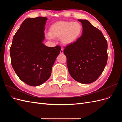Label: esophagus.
Returning <instances> with one entry per match:
<instances>
[{
    "label": "esophagus",
    "instance_id": "esophagus-1",
    "mask_svg": "<svg viewBox=\"0 0 122 122\" xmlns=\"http://www.w3.org/2000/svg\"><path fill=\"white\" fill-rule=\"evenodd\" d=\"M60 53H61V54H62V53H64V49H62V48H61V51H60Z\"/></svg>",
    "mask_w": 122,
    "mask_h": 122
}]
</instances>
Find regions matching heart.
<instances>
[{"instance_id": "heart-1", "label": "heart", "mask_w": 122, "mask_h": 122, "mask_svg": "<svg viewBox=\"0 0 122 122\" xmlns=\"http://www.w3.org/2000/svg\"><path fill=\"white\" fill-rule=\"evenodd\" d=\"M82 32V26L79 22L60 21L51 26L47 37L49 39L61 38V43L68 46L74 43Z\"/></svg>"}]
</instances>
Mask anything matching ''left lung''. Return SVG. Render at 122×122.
<instances>
[{
    "label": "left lung",
    "mask_w": 122,
    "mask_h": 122,
    "mask_svg": "<svg viewBox=\"0 0 122 122\" xmlns=\"http://www.w3.org/2000/svg\"><path fill=\"white\" fill-rule=\"evenodd\" d=\"M82 25V36L66 47L69 74L76 81L88 84L95 81L104 70L108 59L107 42L102 32L89 21L78 19Z\"/></svg>",
    "instance_id": "left-lung-1"
}]
</instances>
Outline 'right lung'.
Wrapping results in <instances>:
<instances>
[{
	"mask_svg": "<svg viewBox=\"0 0 122 122\" xmlns=\"http://www.w3.org/2000/svg\"><path fill=\"white\" fill-rule=\"evenodd\" d=\"M47 18H28L14 35L10 53L11 64L18 77L36 86L49 78L61 47H48L43 44Z\"/></svg>",
	"mask_w": 122,
	"mask_h": 122,
	"instance_id": "obj_1",
	"label": "right lung"
}]
</instances>
